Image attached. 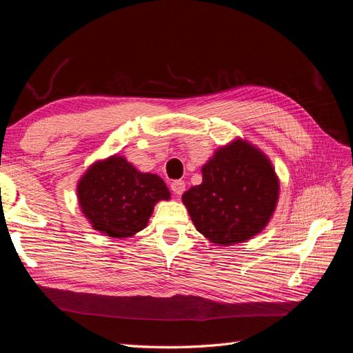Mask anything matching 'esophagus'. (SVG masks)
<instances>
[{"label":"esophagus","mask_w":353,"mask_h":353,"mask_svg":"<svg viewBox=\"0 0 353 353\" xmlns=\"http://www.w3.org/2000/svg\"><path fill=\"white\" fill-rule=\"evenodd\" d=\"M170 188L176 195H182L185 192L186 185H185L183 180H173V182H171V185H170Z\"/></svg>","instance_id":"obj_1"}]
</instances>
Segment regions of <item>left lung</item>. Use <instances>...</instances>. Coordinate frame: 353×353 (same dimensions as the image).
<instances>
[{
  "mask_svg": "<svg viewBox=\"0 0 353 353\" xmlns=\"http://www.w3.org/2000/svg\"><path fill=\"white\" fill-rule=\"evenodd\" d=\"M278 180L269 159L236 140L219 149L203 167V183L182 199L198 232L211 243H243L263 230L278 199Z\"/></svg>",
  "mask_w": 353,
  "mask_h": 353,
  "instance_id": "1",
  "label": "left lung"
}]
</instances>
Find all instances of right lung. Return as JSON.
<instances>
[{"mask_svg":"<svg viewBox=\"0 0 353 353\" xmlns=\"http://www.w3.org/2000/svg\"><path fill=\"white\" fill-rule=\"evenodd\" d=\"M170 192L157 174L140 173L123 157L97 163L78 183L83 213L99 232L112 238L142 230L159 199Z\"/></svg>","mask_w":353,"mask_h":353,"instance_id":"add662e5","label":"right lung"}]
</instances>
